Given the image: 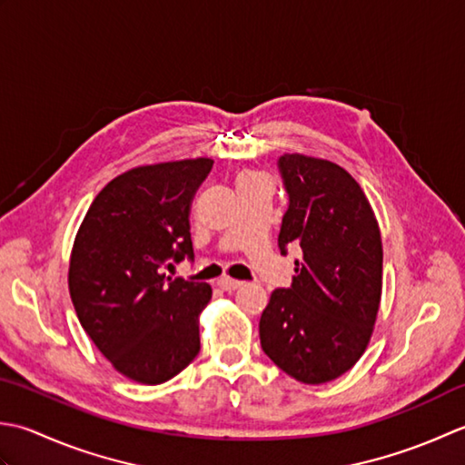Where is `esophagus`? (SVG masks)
Listing matches in <instances>:
<instances>
[{
    "instance_id": "esophagus-1",
    "label": "esophagus",
    "mask_w": 465,
    "mask_h": 465,
    "mask_svg": "<svg viewBox=\"0 0 465 465\" xmlns=\"http://www.w3.org/2000/svg\"><path fill=\"white\" fill-rule=\"evenodd\" d=\"M216 285H219L223 291H229L231 292V291L241 289L242 287V281H236V279H231V277H221Z\"/></svg>"
}]
</instances>
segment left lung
Returning <instances> with one entry per match:
<instances>
[{"instance_id": "obj_1", "label": "left lung", "mask_w": 465, "mask_h": 465, "mask_svg": "<svg viewBox=\"0 0 465 465\" xmlns=\"http://www.w3.org/2000/svg\"><path fill=\"white\" fill-rule=\"evenodd\" d=\"M289 194L279 249H301L289 289H274L259 323L271 361L301 383L349 371L373 335L383 285V246L375 213L345 168L323 158L282 154Z\"/></svg>"}]
</instances>
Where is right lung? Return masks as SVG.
Listing matches in <instances>:
<instances>
[{
	"label": "right lung",
	"mask_w": 465,
	"mask_h": 465,
	"mask_svg": "<svg viewBox=\"0 0 465 465\" xmlns=\"http://www.w3.org/2000/svg\"><path fill=\"white\" fill-rule=\"evenodd\" d=\"M211 168V158L132 168L102 188L75 234L68 271L75 315L132 381L164 383L201 351L198 317L213 289L163 269L194 257L188 216Z\"/></svg>",
	"instance_id": "1"
}]
</instances>
